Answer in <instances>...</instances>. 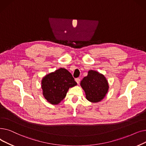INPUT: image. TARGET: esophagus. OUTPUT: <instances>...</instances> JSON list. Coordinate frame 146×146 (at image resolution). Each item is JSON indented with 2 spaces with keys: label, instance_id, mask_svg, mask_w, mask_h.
<instances>
[{
  "label": "esophagus",
  "instance_id": "esophagus-1",
  "mask_svg": "<svg viewBox=\"0 0 146 146\" xmlns=\"http://www.w3.org/2000/svg\"><path fill=\"white\" fill-rule=\"evenodd\" d=\"M75 81L77 82L78 84H80V78H76L75 79Z\"/></svg>",
  "mask_w": 146,
  "mask_h": 146
}]
</instances>
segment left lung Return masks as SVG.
I'll list each match as a JSON object with an SVG mask.
<instances>
[{
  "label": "left lung",
  "mask_w": 146,
  "mask_h": 146,
  "mask_svg": "<svg viewBox=\"0 0 146 146\" xmlns=\"http://www.w3.org/2000/svg\"><path fill=\"white\" fill-rule=\"evenodd\" d=\"M80 86L85 92L87 100L92 103L101 102L105 98L109 88L105 75L92 69L81 81Z\"/></svg>",
  "instance_id": "8db88e82"
}]
</instances>
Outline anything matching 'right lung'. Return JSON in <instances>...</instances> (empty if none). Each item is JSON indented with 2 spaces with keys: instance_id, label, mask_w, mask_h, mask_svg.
Wrapping results in <instances>:
<instances>
[{
  "instance_id": "right-lung-1",
  "label": "right lung",
  "mask_w": 146,
  "mask_h": 146,
  "mask_svg": "<svg viewBox=\"0 0 146 146\" xmlns=\"http://www.w3.org/2000/svg\"><path fill=\"white\" fill-rule=\"evenodd\" d=\"M77 85L72 74L64 68L46 75L41 81L43 96L54 105H59L65 98L69 88Z\"/></svg>"
}]
</instances>
